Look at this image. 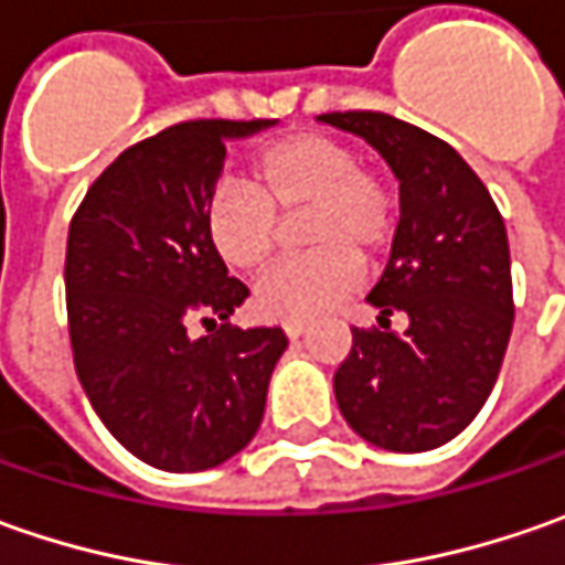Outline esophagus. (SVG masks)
<instances>
[{"instance_id":"obj_1","label":"esophagus","mask_w":565,"mask_h":565,"mask_svg":"<svg viewBox=\"0 0 565 565\" xmlns=\"http://www.w3.org/2000/svg\"><path fill=\"white\" fill-rule=\"evenodd\" d=\"M282 330H286V337L289 339H298L308 330V320H282Z\"/></svg>"}]
</instances>
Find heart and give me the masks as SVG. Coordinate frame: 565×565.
<instances>
[{"instance_id": "heart-1", "label": "heart", "mask_w": 565, "mask_h": 565, "mask_svg": "<svg viewBox=\"0 0 565 565\" xmlns=\"http://www.w3.org/2000/svg\"><path fill=\"white\" fill-rule=\"evenodd\" d=\"M248 188H220L204 210L216 257L235 273H257L282 245V224L301 213L308 254L267 273L254 308L267 320H308L339 305L359 282V260L386 254L399 228V191L333 135L295 131L250 157Z\"/></svg>"}]
</instances>
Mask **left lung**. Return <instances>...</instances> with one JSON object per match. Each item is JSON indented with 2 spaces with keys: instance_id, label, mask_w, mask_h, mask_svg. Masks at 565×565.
<instances>
[{
  "instance_id": "1",
  "label": "left lung",
  "mask_w": 565,
  "mask_h": 565,
  "mask_svg": "<svg viewBox=\"0 0 565 565\" xmlns=\"http://www.w3.org/2000/svg\"><path fill=\"white\" fill-rule=\"evenodd\" d=\"M361 135L399 179V228L367 301L380 327H352L333 390L367 444L424 452L462 434L497 383L512 333L510 242L475 169L440 138L386 113H327ZM405 310V334L388 315Z\"/></svg>"
}]
</instances>
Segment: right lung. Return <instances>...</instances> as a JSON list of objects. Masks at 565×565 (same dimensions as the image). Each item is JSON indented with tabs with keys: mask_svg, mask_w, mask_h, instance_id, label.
Segmentation results:
<instances>
[{
	"mask_svg": "<svg viewBox=\"0 0 565 565\" xmlns=\"http://www.w3.org/2000/svg\"><path fill=\"white\" fill-rule=\"evenodd\" d=\"M270 119L179 121L131 143L99 172L68 226L65 308L87 399L131 456L204 471L257 434L289 339L232 327L248 286L204 232L226 138ZM206 326V338L190 330Z\"/></svg>",
	"mask_w": 565,
	"mask_h": 565,
	"instance_id": "add662e5",
	"label": "right lung"
}]
</instances>
